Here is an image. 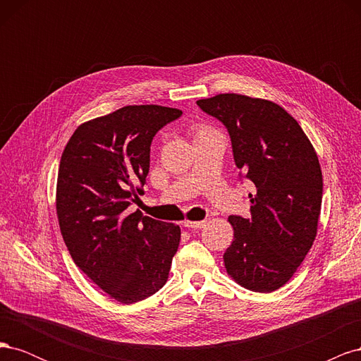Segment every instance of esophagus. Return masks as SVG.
Segmentation results:
<instances>
[{"label": "esophagus", "mask_w": 361, "mask_h": 361, "mask_svg": "<svg viewBox=\"0 0 361 361\" xmlns=\"http://www.w3.org/2000/svg\"><path fill=\"white\" fill-rule=\"evenodd\" d=\"M183 226L188 227V228H202L206 226V220L203 221H190V220H185Z\"/></svg>", "instance_id": "esophagus-1"}]
</instances>
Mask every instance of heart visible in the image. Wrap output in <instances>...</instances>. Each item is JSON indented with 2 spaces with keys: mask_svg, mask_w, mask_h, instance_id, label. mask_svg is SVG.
<instances>
[{
  "mask_svg": "<svg viewBox=\"0 0 361 361\" xmlns=\"http://www.w3.org/2000/svg\"><path fill=\"white\" fill-rule=\"evenodd\" d=\"M203 130H207V128H206V126H199L197 129H195V135L200 134V133H203Z\"/></svg>",
  "mask_w": 361,
  "mask_h": 361,
  "instance_id": "1",
  "label": "heart"
}]
</instances>
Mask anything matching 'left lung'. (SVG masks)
I'll list each match as a JSON object with an SVG mask.
<instances>
[{
	"label": "left lung",
	"mask_w": 361,
	"mask_h": 361,
	"mask_svg": "<svg viewBox=\"0 0 361 361\" xmlns=\"http://www.w3.org/2000/svg\"><path fill=\"white\" fill-rule=\"evenodd\" d=\"M232 140L241 176L255 183L250 218L228 216L233 243L223 256L227 274L253 292L290 280L313 245L322 203V171L310 140L285 108L238 93L197 101Z\"/></svg>",
	"instance_id": "1"
}]
</instances>
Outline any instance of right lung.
Instances as JSON below:
<instances>
[{
	"label": "right lung",
	"mask_w": 361,
	"mask_h": 361,
	"mask_svg": "<svg viewBox=\"0 0 361 361\" xmlns=\"http://www.w3.org/2000/svg\"><path fill=\"white\" fill-rule=\"evenodd\" d=\"M178 108L128 105L81 123L63 150L56 207L69 253L108 297L134 304L169 279L180 227L140 211L150 145L158 130L180 117Z\"/></svg>",
	"instance_id": "obj_1"
}]
</instances>
